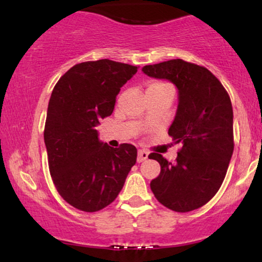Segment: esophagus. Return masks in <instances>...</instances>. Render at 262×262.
Segmentation results:
<instances>
[{
  "label": "esophagus",
  "mask_w": 262,
  "mask_h": 262,
  "mask_svg": "<svg viewBox=\"0 0 262 262\" xmlns=\"http://www.w3.org/2000/svg\"><path fill=\"white\" fill-rule=\"evenodd\" d=\"M149 156V152L146 151V150H138V156H137V162H143V161H145L146 159H148Z\"/></svg>",
  "instance_id": "34e87169"
}]
</instances>
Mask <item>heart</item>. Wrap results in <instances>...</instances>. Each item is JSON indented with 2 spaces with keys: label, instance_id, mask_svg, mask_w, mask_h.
<instances>
[{
  "label": "heart",
  "instance_id": "obj_1",
  "mask_svg": "<svg viewBox=\"0 0 262 262\" xmlns=\"http://www.w3.org/2000/svg\"><path fill=\"white\" fill-rule=\"evenodd\" d=\"M164 85H167L166 83H161V82H154L148 87V89H156V88H160V87H164Z\"/></svg>",
  "mask_w": 262,
  "mask_h": 262
}]
</instances>
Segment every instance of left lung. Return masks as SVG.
<instances>
[{
  "mask_svg": "<svg viewBox=\"0 0 262 262\" xmlns=\"http://www.w3.org/2000/svg\"><path fill=\"white\" fill-rule=\"evenodd\" d=\"M142 71L170 81L179 92L177 114L168 135L182 148L175 163L160 154H150L149 159L161 166L150 188L168 209L177 212L199 209L218 192L234 151L230 96L210 70L182 59L145 66Z\"/></svg>",
  "mask_w": 262,
  "mask_h": 262,
  "instance_id": "1",
  "label": "left lung"
}]
</instances>
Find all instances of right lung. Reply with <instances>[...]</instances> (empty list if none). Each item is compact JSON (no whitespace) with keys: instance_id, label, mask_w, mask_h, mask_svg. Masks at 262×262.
I'll return each mask as SVG.
<instances>
[{"instance_id":"obj_1","label":"right lung","mask_w":262,"mask_h":262,"mask_svg":"<svg viewBox=\"0 0 262 262\" xmlns=\"http://www.w3.org/2000/svg\"><path fill=\"white\" fill-rule=\"evenodd\" d=\"M136 73L137 67L110 59L83 62L52 91L44 130L50 174L60 196L84 212L114 202L137 160L135 145L111 148L95 130Z\"/></svg>"}]
</instances>
